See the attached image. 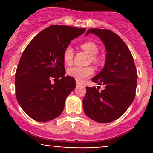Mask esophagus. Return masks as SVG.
<instances>
[{"mask_svg": "<svg viewBox=\"0 0 153 153\" xmlns=\"http://www.w3.org/2000/svg\"><path fill=\"white\" fill-rule=\"evenodd\" d=\"M81 85V83L78 82V81H76V86H79Z\"/></svg>", "mask_w": 153, "mask_h": 153, "instance_id": "esophagus-1", "label": "esophagus"}]
</instances>
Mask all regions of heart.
<instances>
[{"label": "heart", "mask_w": 153, "mask_h": 153, "mask_svg": "<svg viewBox=\"0 0 153 153\" xmlns=\"http://www.w3.org/2000/svg\"><path fill=\"white\" fill-rule=\"evenodd\" d=\"M81 49L90 55L89 61L94 64H99L101 63V58L98 55V46L93 41H85L80 45ZM74 52L70 47H67L63 52V61L67 65H71L73 63ZM94 73V69L92 67H72L67 71L68 75L74 78L78 81H81L84 78L91 76Z\"/></svg>", "instance_id": "obj_1"}]
</instances>
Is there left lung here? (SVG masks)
Returning <instances> with one entry per match:
<instances>
[{
  "mask_svg": "<svg viewBox=\"0 0 153 153\" xmlns=\"http://www.w3.org/2000/svg\"><path fill=\"white\" fill-rule=\"evenodd\" d=\"M93 33L104 42L106 50L105 66L92 81L105 86H86L83 99L84 112L99 123H109L119 118L129 108L135 96L136 67L126 44L117 34L105 29H89L86 35Z\"/></svg>",
  "mask_w": 153,
  "mask_h": 153,
  "instance_id": "obj_1",
  "label": "left lung"
}]
</instances>
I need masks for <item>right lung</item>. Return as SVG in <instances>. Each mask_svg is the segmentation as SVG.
Returning a JSON list of instances; mask_svg holds the SVG:
<instances>
[{"label": "right lung", "instance_id": "obj_1", "mask_svg": "<svg viewBox=\"0 0 153 153\" xmlns=\"http://www.w3.org/2000/svg\"><path fill=\"white\" fill-rule=\"evenodd\" d=\"M85 30L50 26L24 49L15 72V94L18 104L32 119L44 122L62 113L66 98L75 88V80L65 76L63 52ZM52 79L57 83L51 84Z\"/></svg>", "mask_w": 153, "mask_h": 153}]
</instances>
